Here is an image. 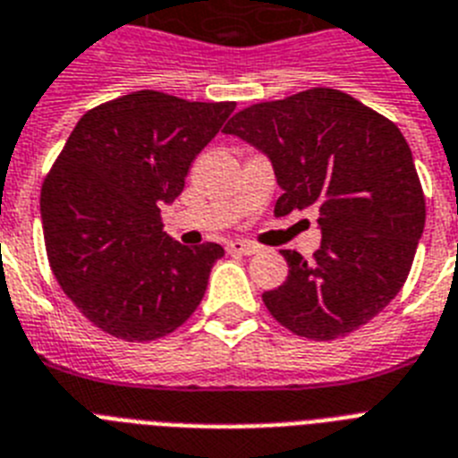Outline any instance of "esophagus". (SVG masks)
I'll use <instances>...</instances> for the list:
<instances>
[{
    "label": "esophagus",
    "mask_w": 458,
    "mask_h": 458,
    "mask_svg": "<svg viewBox=\"0 0 458 458\" xmlns=\"http://www.w3.org/2000/svg\"><path fill=\"white\" fill-rule=\"evenodd\" d=\"M225 249H228L230 254H242V256L256 254V251H259V247H256L254 242H249V240H230L228 244H225Z\"/></svg>",
    "instance_id": "obj_1"
}]
</instances>
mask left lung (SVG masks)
Masks as SVG:
<instances>
[{"mask_svg": "<svg viewBox=\"0 0 458 458\" xmlns=\"http://www.w3.org/2000/svg\"><path fill=\"white\" fill-rule=\"evenodd\" d=\"M223 131L270 157L284 191L275 216L319 211L313 261L282 249L289 275L263 293L270 315L313 341L377 318L403 289L426 225V197L400 129L338 89L313 87L244 107Z\"/></svg>", "mask_w": 458, "mask_h": 458, "instance_id": "obj_1", "label": "left lung"}]
</instances>
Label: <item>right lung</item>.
<instances>
[{"label":"right lung","mask_w":458,"mask_h":458,"mask_svg":"<svg viewBox=\"0 0 458 458\" xmlns=\"http://www.w3.org/2000/svg\"><path fill=\"white\" fill-rule=\"evenodd\" d=\"M233 110L145 89L91 107L63 145L39 199L48 266L100 332L155 341L199 306L223 247L171 240L162 207Z\"/></svg>","instance_id":"1"}]
</instances>
